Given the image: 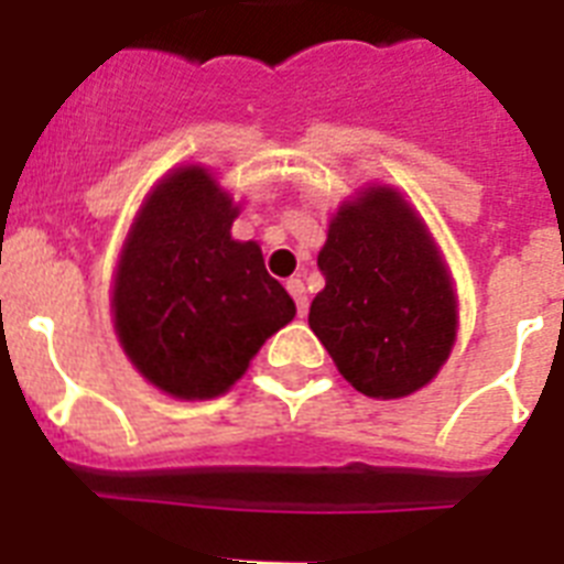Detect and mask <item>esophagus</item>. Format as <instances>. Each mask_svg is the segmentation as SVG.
I'll return each mask as SVG.
<instances>
[{"mask_svg":"<svg viewBox=\"0 0 564 564\" xmlns=\"http://www.w3.org/2000/svg\"><path fill=\"white\" fill-rule=\"evenodd\" d=\"M286 290H290V295L295 297V306H297V318H304V315H306V310H310V301H306L304 281H301V278H290V281H286Z\"/></svg>","mask_w":564,"mask_h":564,"instance_id":"obj_1","label":"esophagus"}]
</instances>
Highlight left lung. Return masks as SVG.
<instances>
[{
	"mask_svg": "<svg viewBox=\"0 0 564 564\" xmlns=\"http://www.w3.org/2000/svg\"><path fill=\"white\" fill-rule=\"evenodd\" d=\"M324 292L310 326L349 384L401 399L438 372L456 340V295L442 254L392 188L344 203L318 254Z\"/></svg>",
	"mask_w": 564,
	"mask_h": 564,
	"instance_id": "1",
	"label": "left lung"
}]
</instances>
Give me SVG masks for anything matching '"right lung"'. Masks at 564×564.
I'll list each match as a JSON object with an SVG mask.
<instances>
[{
    "label": "right lung",
    "instance_id": "obj_1",
    "mask_svg": "<svg viewBox=\"0 0 564 564\" xmlns=\"http://www.w3.org/2000/svg\"><path fill=\"white\" fill-rule=\"evenodd\" d=\"M238 206L206 169L169 174L137 217L113 283V324L134 367L177 399H215L295 304L258 243L231 240Z\"/></svg>",
    "mask_w": 564,
    "mask_h": 564
}]
</instances>
